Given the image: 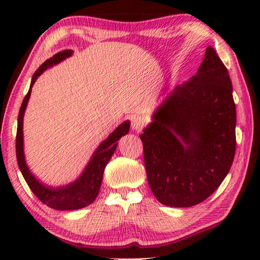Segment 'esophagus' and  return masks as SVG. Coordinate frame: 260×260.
I'll return each mask as SVG.
<instances>
[{"instance_id": "1", "label": "esophagus", "mask_w": 260, "mask_h": 260, "mask_svg": "<svg viewBox=\"0 0 260 260\" xmlns=\"http://www.w3.org/2000/svg\"><path fill=\"white\" fill-rule=\"evenodd\" d=\"M144 119L141 118V117L138 116H133L131 117V127L135 131H137V133H140V131H142V129L144 127Z\"/></svg>"}]
</instances>
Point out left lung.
<instances>
[{
	"label": "left lung",
	"mask_w": 260,
	"mask_h": 260,
	"mask_svg": "<svg viewBox=\"0 0 260 260\" xmlns=\"http://www.w3.org/2000/svg\"><path fill=\"white\" fill-rule=\"evenodd\" d=\"M232 92L229 71L208 46L197 74L154 112L140 137L148 183L161 204H200L229 174L237 143Z\"/></svg>",
	"instance_id": "1"
}]
</instances>
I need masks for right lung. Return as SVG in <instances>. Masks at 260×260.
Returning a JSON list of instances; mask_svg holds the SVG:
<instances>
[{
  "label": "right lung",
  "mask_w": 260,
  "mask_h": 260,
  "mask_svg": "<svg viewBox=\"0 0 260 260\" xmlns=\"http://www.w3.org/2000/svg\"><path fill=\"white\" fill-rule=\"evenodd\" d=\"M73 51L71 49H65V51L56 53L49 58L48 60L42 63L39 67V70L34 73L33 78H31L30 87L28 93L24 97L22 104H21L19 118H17V131H16V158L17 165L22 173V175L26 180L28 186H29L30 190L33 191L39 200L47 205L48 207L56 211H73V209H80L86 207V206L91 205L92 202L95 200L97 195L101 190L103 174H104V169L108 162L111 158V156L115 152L117 144H118V140L124 135L129 133L130 129V122L125 120V122L120 124L117 129L110 134V136L106 138L104 142H102L101 145L97 148V150L93 152L92 157L84 169V172L79 176V179L74 181V182L67 184L63 187L53 188L42 184L40 181L37 180L30 170L28 169L26 165V159H24V152H23V115L26 111L28 99L30 97L31 87L39 77L45 72L48 67H52L53 65H56L63 59L69 58L72 55Z\"/></svg>",
  "instance_id": "right-lung-1"
}]
</instances>
